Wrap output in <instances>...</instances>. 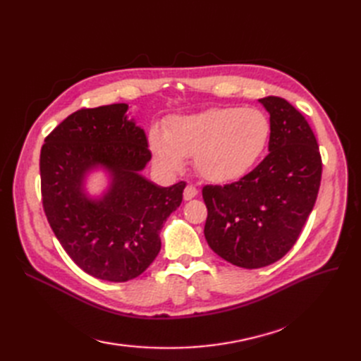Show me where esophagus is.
Returning <instances> with one entry per match:
<instances>
[{
  "label": "esophagus",
  "mask_w": 361,
  "mask_h": 361,
  "mask_svg": "<svg viewBox=\"0 0 361 361\" xmlns=\"http://www.w3.org/2000/svg\"><path fill=\"white\" fill-rule=\"evenodd\" d=\"M197 194H199L197 187H194V185H187V187H185V191H183V199L185 200H191Z\"/></svg>",
  "instance_id": "esophagus-1"
}]
</instances>
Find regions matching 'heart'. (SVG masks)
Segmentation results:
<instances>
[{"label":"heart","mask_w":361,"mask_h":361,"mask_svg":"<svg viewBox=\"0 0 361 361\" xmlns=\"http://www.w3.org/2000/svg\"><path fill=\"white\" fill-rule=\"evenodd\" d=\"M269 135V118L256 108H209L173 117L166 129L154 126L149 147L162 171L176 173L183 167L185 157H192L202 178L228 182L256 166Z\"/></svg>","instance_id":"b5f03b06"}]
</instances>
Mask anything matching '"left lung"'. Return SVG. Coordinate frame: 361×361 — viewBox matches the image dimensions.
<instances>
[{"instance_id":"left-lung-1","label":"left lung","mask_w":361,"mask_h":361,"mask_svg":"<svg viewBox=\"0 0 361 361\" xmlns=\"http://www.w3.org/2000/svg\"><path fill=\"white\" fill-rule=\"evenodd\" d=\"M259 102L269 113L268 150L259 166L233 183L206 185L204 238L232 265L274 264L295 245L318 197L322 161L307 120L286 99Z\"/></svg>"}]
</instances>
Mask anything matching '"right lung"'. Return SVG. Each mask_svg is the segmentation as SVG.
<instances>
[{
	"label": "right lung",
	"instance_id": "1",
	"mask_svg": "<svg viewBox=\"0 0 361 361\" xmlns=\"http://www.w3.org/2000/svg\"><path fill=\"white\" fill-rule=\"evenodd\" d=\"M128 110L113 104L75 111L40 152L42 203L52 232L84 272L116 283L138 277L155 260L161 228L187 185L164 188L140 174L152 154ZM94 168L109 171L111 185L92 200L83 182Z\"/></svg>",
	"mask_w": 361,
	"mask_h": 361
}]
</instances>
